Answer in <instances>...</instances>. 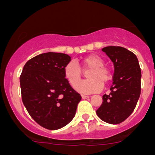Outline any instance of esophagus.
<instances>
[{
	"mask_svg": "<svg viewBox=\"0 0 155 155\" xmlns=\"http://www.w3.org/2000/svg\"><path fill=\"white\" fill-rule=\"evenodd\" d=\"M88 98H89V96H88V95H82V99H88Z\"/></svg>",
	"mask_w": 155,
	"mask_h": 155,
	"instance_id": "obj_1",
	"label": "esophagus"
}]
</instances>
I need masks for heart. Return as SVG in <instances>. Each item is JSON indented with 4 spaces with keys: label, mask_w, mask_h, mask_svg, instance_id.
I'll return each mask as SVG.
<instances>
[{
    "label": "heart",
    "mask_w": 155,
    "mask_h": 155,
    "mask_svg": "<svg viewBox=\"0 0 155 155\" xmlns=\"http://www.w3.org/2000/svg\"><path fill=\"white\" fill-rule=\"evenodd\" d=\"M81 68L84 70H91L87 77L89 79L78 84L82 77L80 67L73 61L69 62L64 67V76L71 87H76L82 93H95L102 90L103 85H106L112 78L110 69L105 66V61L97 54H91L86 56L81 60Z\"/></svg>",
    "instance_id": "heart-1"
}]
</instances>
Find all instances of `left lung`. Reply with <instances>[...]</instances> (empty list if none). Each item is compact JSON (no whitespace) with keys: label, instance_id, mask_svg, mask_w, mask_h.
I'll return each mask as SVG.
<instances>
[{"label":"left lung","instance_id":"1","mask_svg":"<svg viewBox=\"0 0 155 155\" xmlns=\"http://www.w3.org/2000/svg\"><path fill=\"white\" fill-rule=\"evenodd\" d=\"M114 64L113 82L108 95H103L102 105L96 111L100 119L116 125L125 121L134 111L141 94V70L138 58L121 47H104Z\"/></svg>","mask_w":155,"mask_h":155}]
</instances>
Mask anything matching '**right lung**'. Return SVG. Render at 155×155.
<instances>
[{"mask_svg":"<svg viewBox=\"0 0 155 155\" xmlns=\"http://www.w3.org/2000/svg\"><path fill=\"white\" fill-rule=\"evenodd\" d=\"M70 61L69 55L49 52L30 59L23 68V103L32 118L47 129L57 130L69 124L82 99L64 76V67Z\"/></svg>","mask_w":155,"mask_h":155,"instance_id":"right-lung-1","label":"right lung"}]
</instances>
